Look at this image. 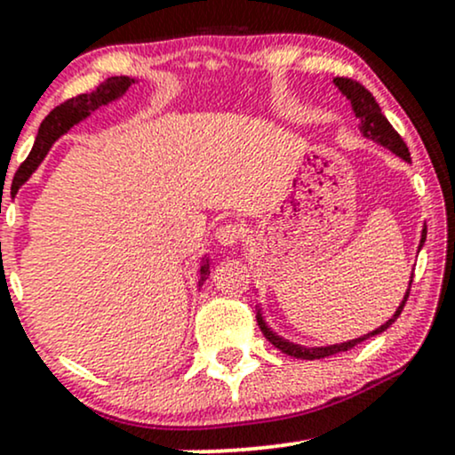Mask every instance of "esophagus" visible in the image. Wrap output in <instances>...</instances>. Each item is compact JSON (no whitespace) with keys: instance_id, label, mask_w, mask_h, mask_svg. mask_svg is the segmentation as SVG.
Returning <instances> with one entry per match:
<instances>
[{"instance_id":"1","label":"esophagus","mask_w":455,"mask_h":455,"mask_svg":"<svg viewBox=\"0 0 455 455\" xmlns=\"http://www.w3.org/2000/svg\"><path fill=\"white\" fill-rule=\"evenodd\" d=\"M216 239L222 245H227V248H231V245L239 243L243 239V227H242V224H237V222L222 224V227L216 231Z\"/></svg>"}]
</instances>
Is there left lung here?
I'll use <instances>...</instances> for the list:
<instances>
[{
    "instance_id": "8db88e82",
    "label": "left lung",
    "mask_w": 455,
    "mask_h": 455,
    "mask_svg": "<svg viewBox=\"0 0 455 455\" xmlns=\"http://www.w3.org/2000/svg\"><path fill=\"white\" fill-rule=\"evenodd\" d=\"M333 83L338 85V90H340L344 96L348 98L353 104V111L355 115L359 117V122H362V132L363 137L377 140V143L385 145V148L394 151L395 156H400L402 160L411 162V154H409V148H406V143L402 140V137L398 132H395L394 126L387 122V117H385L383 113H380V107L379 102L374 100V96L370 93L362 83L353 81V78H344V76H338L333 78ZM426 233L427 228L424 227V231H421V242H419V250L421 245L426 242ZM411 284H412V275H411V282H409V289H406V295L404 299H402V304L398 306V310H395V315L389 318L385 325H380L379 329H374V331L365 333L362 338H355V340H348V342H342V344H331V347H318V348H306V347H299V344H293V342H286L282 340L280 336H275L274 331L267 327V323L263 321V316H260V312L257 315V323L260 327V331L265 333V338L274 344L278 351H282L284 355H291V357H297V359H323V357H329V355H336V353H342V351H348V348L357 347L359 342L368 340V338L377 336V333H383L385 329H387L391 323L395 321L402 315V310H404V304L406 299H409V293H411Z\"/></svg>"
}]
</instances>
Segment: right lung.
Listing matches in <instances>:
<instances>
[{"instance_id":"1","label":"right lung","mask_w":455,"mask_h":455,"mask_svg":"<svg viewBox=\"0 0 455 455\" xmlns=\"http://www.w3.org/2000/svg\"><path fill=\"white\" fill-rule=\"evenodd\" d=\"M134 83V78L128 76H111L107 81L100 83L96 90L90 93H81V96L70 98V100L61 102L60 107H55L53 111L44 117V122L40 124L38 137H36L34 148H31L28 160L19 166L17 175H14V184L20 186L29 180V175L38 169L40 162L44 160L46 151L51 149V145L55 143L61 134L68 132L75 124L85 119L92 111H96L98 107L102 104H108L113 100H117L122 93H126V90ZM210 275V263H205L201 267V280H198V286H203V282L207 280Z\"/></svg>"}]
</instances>
